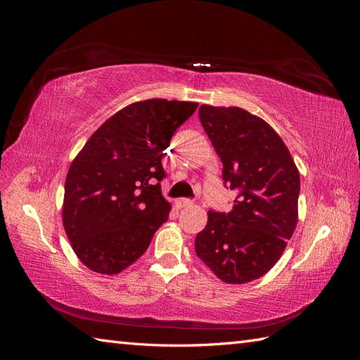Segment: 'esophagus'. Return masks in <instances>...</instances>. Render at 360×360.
<instances>
[{
	"label": "esophagus",
	"mask_w": 360,
	"mask_h": 360,
	"mask_svg": "<svg viewBox=\"0 0 360 360\" xmlns=\"http://www.w3.org/2000/svg\"><path fill=\"white\" fill-rule=\"evenodd\" d=\"M191 204H192V200H188V198H180L176 201L177 209H183V207H188Z\"/></svg>",
	"instance_id": "obj_1"
}]
</instances>
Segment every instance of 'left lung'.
<instances>
[{"label":"left lung","mask_w":360,"mask_h":360,"mask_svg":"<svg viewBox=\"0 0 360 360\" xmlns=\"http://www.w3.org/2000/svg\"><path fill=\"white\" fill-rule=\"evenodd\" d=\"M200 122L238 192L231 212L207 213L195 252L225 284H246L274 267L299 221L300 174L263 118L238 106H200Z\"/></svg>","instance_id":"8db88e82"}]
</instances>
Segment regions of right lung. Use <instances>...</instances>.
Segmentation results:
<instances>
[{"label": "right lung", "instance_id": "obj_1", "mask_svg": "<svg viewBox=\"0 0 360 360\" xmlns=\"http://www.w3.org/2000/svg\"><path fill=\"white\" fill-rule=\"evenodd\" d=\"M198 103L147 99L115 112L72 160L63 226L84 266L117 275L143 255L171 204L163 198L162 158Z\"/></svg>", "mask_w": 360, "mask_h": 360}]
</instances>
